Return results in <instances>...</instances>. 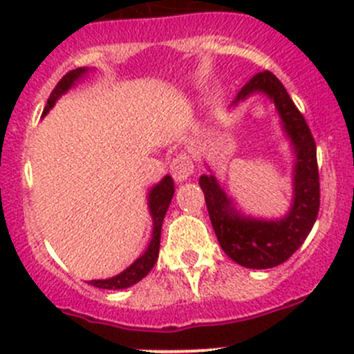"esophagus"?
Instances as JSON below:
<instances>
[{
    "label": "esophagus",
    "mask_w": 354,
    "mask_h": 354,
    "mask_svg": "<svg viewBox=\"0 0 354 354\" xmlns=\"http://www.w3.org/2000/svg\"><path fill=\"white\" fill-rule=\"evenodd\" d=\"M171 174H173L174 181L181 183V181H187L188 178L194 173V162H192L190 156L187 152H181L173 159L171 162Z\"/></svg>",
    "instance_id": "esophagus-1"
}]
</instances>
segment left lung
Listing matches in <instances>:
<instances>
[{
    "instance_id": "1",
    "label": "left lung",
    "mask_w": 354,
    "mask_h": 354,
    "mask_svg": "<svg viewBox=\"0 0 354 354\" xmlns=\"http://www.w3.org/2000/svg\"><path fill=\"white\" fill-rule=\"evenodd\" d=\"M255 94L267 95L274 102L295 156L289 210L279 219L241 214L209 166L210 173L202 174L198 185L205 195L210 223L224 253L246 269H272L286 262L303 245L315 224L320 205L319 167L312 131L279 78L270 71H260L243 85L231 106L236 108Z\"/></svg>"
}]
</instances>
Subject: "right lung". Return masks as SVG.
<instances>
[{
	"mask_svg": "<svg viewBox=\"0 0 354 354\" xmlns=\"http://www.w3.org/2000/svg\"><path fill=\"white\" fill-rule=\"evenodd\" d=\"M91 71V68L82 66L77 68V70L68 71L65 77L58 82V85L55 87V91L51 92L48 99V104H46L44 114L49 113V109L56 104L62 95H65L70 88H73L78 82L84 80L85 75ZM174 195V181L169 174L162 178L159 183L154 185V187L149 190L147 194V203H149V212H151L152 217V236L151 241H149L147 250L131 263L130 267L120 272L118 276L109 277V279H94L88 281V284L101 289H124L130 288L133 284H137L138 281L144 279L149 272L152 270L154 263L157 262V257H159V245H160V230H162V221L164 216H166L167 209H169L171 198Z\"/></svg>",
	"mask_w": 354,
	"mask_h": 354,
	"instance_id": "1",
	"label": "right lung"
}]
</instances>
